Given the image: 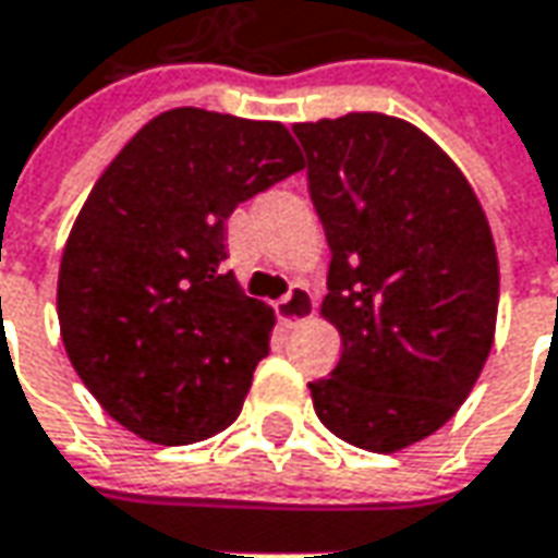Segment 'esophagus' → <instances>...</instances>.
<instances>
[{
  "instance_id": "34e87169",
  "label": "esophagus",
  "mask_w": 558,
  "mask_h": 558,
  "mask_svg": "<svg viewBox=\"0 0 558 558\" xmlns=\"http://www.w3.org/2000/svg\"><path fill=\"white\" fill-rule=\"evenodd\" d=\"M313 307H316V304H313V294L307 291V286L294 282V286L289 289V294L276 301V316H279L282 323L294 326V323H304V319H311Z\"/></svg>"
}]
</instances>
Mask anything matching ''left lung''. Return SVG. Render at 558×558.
Returning <instances> with one entry per match:
<instances>
[{
  "label": "left lung",
  "instance_id": "left-lung-1",
  "mask_svg": "<svg viewBox=\"0 0 558 558\" xmlns=\"http://www.w3.org/2000/svg\"><path fill=\"white\" fill-rule=\"evenodd\" d=\"M332 251L323 316L341 335L313 410L341 440L397 453L435 435L494 344L497 247L462 170L388 114L294 123Z\"/></svg>",
  "mask_w": 558,
  "mask_h": 558
}]
</instances>
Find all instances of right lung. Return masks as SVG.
Returning <instances> with one entry per match:
<instances>
[{
    "instance_id": "obj_1",
    "label": "right lung",
    "mask_w": 558,
    "mask_h": 558,
    "mask_svg": "<svg viewBox=\"0 0 558 558\" xmlns=\"http://www.w3.org/2000/svg\"><path fill=\"white\" fill-rule=\"evenodd\" d=\"M304 158L272 120L173 108L98 177L58 269L76 375L133 435L180 447L242 413L272 307L226 272V220Z\"/></svg>"
}]
</instances>
